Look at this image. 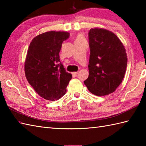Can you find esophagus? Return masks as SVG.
Wrapping results in <instances>:
<instances>
[{"label": "esophagus", "instance_id": "esophagus-1", "mask_svg": "<svg viewBox=\"0 0 146 146\" xmlns=\"http://www.w3.org/2000/svg\"><path fill=\"white\" fill-rule=\"evenodd\" d=\"M78 72H73V75L74 76H77V75H78Z\"/></svg>", "mask_w": 146, "mask_h": 146}]
</instances>
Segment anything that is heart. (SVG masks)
Instances as JSON below:
<instances>
[{"label":"heart","mask_w":146,"mask_h":146,"mask_svg":"<svg viewBox=\"0 0 146 146\" xmlns=\"http://www.w3.org/2000/svg\"><path fill=\"white\" fill-rule=\"evenodd\" d=\"M84 39V37L82 35V34H79V35H77L76 38V41H78V40H81Z\"/></svg>","instance_id":"obj_1"}]
</instances>
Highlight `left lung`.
Segmentation results:
<instances>
[{
    "label": "left lung",
    "instance_id": "1",
    "mask_svg": "<svg viewBox=\"0 0 146 146\" xmlns=\"http://www.w3.org/2000/svg\"><path fill=\"white\" fill-rule=\"evenodd\" d=\"M88 36L89 76L84 83L93 94L109 95L124 78L127 65L125 47L113 33L105 29L92 28Z\"/></svg>",
    "mask_w": 146,
    "mask_h": 146
}]
</instances>
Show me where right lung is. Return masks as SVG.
<instances>
[{
	"label": "right lung",
	"instance_id": "right-lung-1",
	"mask_svg": "<svg viewBox=\"0 0 146 146\" xmlns=\"http://www.w3.org/2000/svg\"><path fill=\"white\" fill-rule=\"evenodd\" d=\"M70 36L64 31H48L31 42L24 63L27 80L40 97L47 100H59L66 92L72 75L60 63L62 43Z\"/></svg>",
	"mask_w": 146,
	"mask_h": 146
}]
</instances>
